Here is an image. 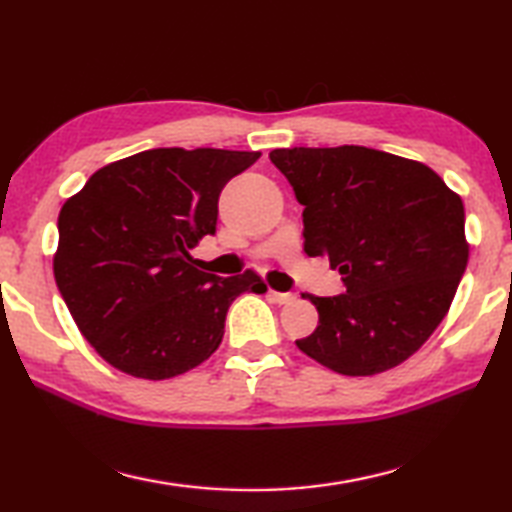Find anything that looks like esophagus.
<instances>
[{"instance_id": "1", "label": "esophagus", "mask_w": 512, "mask_h": 512, "mask_svg": "<svg viewBox=\"0 0 512 512\" xmlns=\"http://www.w3.org/2000/svg\"><path fill=\"white\" fill-rule=\"evenodd\" d=\"M267 297H270L274 303H279V306H285V303H292L294 299H297V294H294V292L270 290V292H267Z\"/></svg>"}]
</instances>
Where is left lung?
Segmentation results:
<instances>
[{"instance_id":"8db88e82","label":"left lung","mask_w":512,"mask_h":512,"mask_svg":"<svg viewBox=\"0 0 512 512\" xmlns=\"http://www.w3.org/2000/svg\"><path fill=\"white\" fill-rule=\"evenodd\" d=\"M303 204L308 256L326 254L346 294L317 297L319 326L297 346L360 378L409 360L441 324L470 258L459 193L423 161L364 146L276 148Z\"/></svg>"}]
</instances>
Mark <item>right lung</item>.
<instances>
[{
	"instance_id": "1",
	"label": "right lung",
	"mask_w": 512,
	"mask_h": 512,
	"mask_svg": "<svg viewBox=\"0 0 512 512\" xmlns=\"http://www.w3.org/2000/svg\"><path fill=\"white\" fill-rule=\"evenodd\" d=\"M261 152L155 148L112 161L58 215L53 276L76 326L107 364L168 380L215 353L231 301L267 292L254 270L215 276L188 256L215 233L224 184Z\"/></svg>"
}]
</instances>
